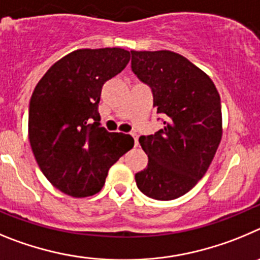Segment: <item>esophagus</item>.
<instances>
[{
	"label": "esophagus",
	"mask_w": 260,
	"mask_h": 260,
	"mask_svg": "<svg viewBox=\"0 0 260 260\" xmlns=\"http://www.w3.org/2000/svg\"><path fill=\"white\" fill-rule=\"evenodd\" d=\"M132 137L133 140H135V146H137V145H139V136L136 135V133H132Z\"/></svg>",
	"instance_id": "34e87169"
}]
</instances>
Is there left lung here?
I'll list each match as a JSON object with an SVG mask.
<instances>
[{"mask_svg": "<svg viewBox=\"0 0 260 260\" xmlns=\"http://www.w3.org/2000/svg\"><path fill=\"white\" fill-rule=\"evenodd\" d=\"M132 71L153 90L163 129L141 136L149 163L135 175L137 188L158 201L188 193L209 170L223 136L220 95L210 76L170 50L136 51Z\"/></svg>", "mask_w": 260, "mask_h": 260, "instance_id": "1", "label": "left lung"}]
</instances>
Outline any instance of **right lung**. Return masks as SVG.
Instances as JSON below:
<instances>
[{
  "mask_svg": "<svg viewBox=\"0 0 260 260\" xmlns=\"http://www.w3.org/2000/svg\"><path fill=\"white\" fill-rule=\"evenodd\" d=\"M129 59L120 48L79 49L55 62L32 93V151L51 185L67 196L98 193L110 167L133 147L132 136L101 127L98 113L102 86Z\"/></svg>",
  "mask_w": 260,
  "mask_h": 260,
  "instance_id": "right-lung-1",
  "label": "right lung"
}]
</instances>
